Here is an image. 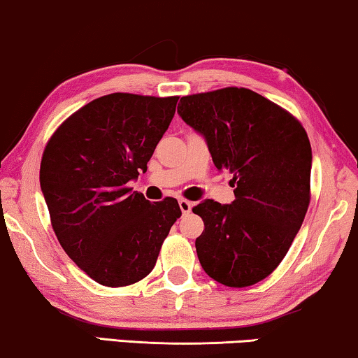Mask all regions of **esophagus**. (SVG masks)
Here are the masks:
<instances>
[{
  "label": "esophagus",
  "instance_id": "obj_1",
  "mask_svg": "<svg viewBox=\"0 0 358 358\" xmlns=\"http://www.w3.org/2000/svg\"><path fill=\"white\" fill-rule=\"evenodd\" d=\"M178 206H180L181 212L189 213L191 212V207H193V202H189V201H186V199H180L178 201Z\"/></svg>",
  "mask_w": 358,
  "mask_h": 358
}]
</instances>
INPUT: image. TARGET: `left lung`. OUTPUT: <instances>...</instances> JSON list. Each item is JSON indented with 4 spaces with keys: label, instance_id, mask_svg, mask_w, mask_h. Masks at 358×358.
<instances>
[{
    "label": "left lung",
    "instance_id": "1",
    "mask_svg": "<svg viewBox=\"0 0 358 358\" xmlns=\"http://www.w3.org/2000/svg\"><path fill=\"white\" fill-rule=\"evenodd\" d=\"M178 114L204 136L234 199L202 201L196 252L207 275L230 287L266 278L294 241L310 202L312 148L296 117L248 88L183 96Z\"/></svg>",
    "mask_w": 358,
    "mask_h": 358
}]
</instances>
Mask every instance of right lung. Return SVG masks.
Here are the masks:
<instances>
[{"label":"right lung","mask_w":358,"mask_h":358,"mask_svg":"<svg viewBox=\"0 0 358 358\" xmlns=\"http://www.w3.org/2000/svg\"><path fill=\"white\" fill-rule=\"evenodd\" d=\"M177 103L178 96H101L69 117L43 152L40 186L52 230L99 285L128 286L151 273L181 215L173 197L151 204L127 186L148 170Z\"/></svg>","instance_id":"add662e5"}]
</instances>
